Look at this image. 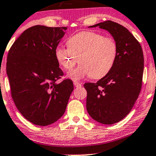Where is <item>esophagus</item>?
Returning a JSON list of instances; mask_svg holds the SVG:
<instances>
[{
  "mask_svg": "<svg viewBox=\"0 0 156 156\" xmlns=\"http://www.w3.org/2000/svg\"><path fill=\"white\" fill-rule=\"evenodd\" d=\"M74 86L76 87H81V84H80V83H78V82H74Z\"/></svg>",
  "mask_w": 156,
  "mask_h": 156,
  "instance_id": "obj_1",
  "label": "esophagus"
}]
</instances>
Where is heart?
<instances>
[{"instance_id":"1","label":"heart","mask_w":156,"mask_h":156,"mask_svg":"<svg viewBox=\"0 0 156 156\" xmlns=\"http://www.w3.org/2000/svg\"><path fill=\"white\" fill-rule=\"evenodd\" d=\"M67 44L68 47H56L55 55L66 70H69L77 62H80L78 67L67 74L68 78L75 81L89 76L94 79L103 78L110 72L117 60V42L98 32H79L68 39Z\"/></svg>"}]
</instances>
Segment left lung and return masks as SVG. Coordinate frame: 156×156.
Instances as JSON below:
<instances>
[{"instance_id":"obj_1","label":"left lung","mask_w":156,"mask_h":156,"mask_svg":"<svg viewBox=\"0 0 156 156\" xmlns=\"http://www.w3.org/2000/svg\"><path fill=\"white\" fill-rule=\"evenodd\" d=\"M99 26L108 31L118 45L114 67L97 83H87V109L93 119L105 125L118 122L129 114L140 93L144 72L142 48L130 32L107 20Z\"/></svg>"}]
</instances>
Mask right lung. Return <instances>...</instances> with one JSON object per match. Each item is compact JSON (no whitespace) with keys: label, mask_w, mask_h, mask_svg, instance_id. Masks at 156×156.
Segmentation results:
<instances>
[{"label":"right lung","mask_w":156,"mask_h":156,"mask_svg":"<svg viewBox=\"0 0 156 156\" xmlns=\"http://www.w3.org/2000/svg\"><path fill=\"white\" fill-rule=\"evenodd\" d=\"M67 27L32 26L23 31L9 51L6 73L15 104L27 120L39 126L56 122L65 112L73 81L64 75L55 50Z\"/></svg>","instance_id":"obj_1"}]
</instances>
